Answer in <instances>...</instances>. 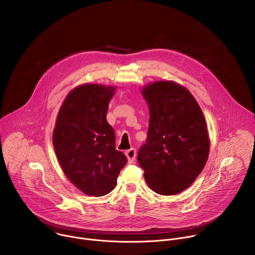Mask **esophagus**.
I'll list each match as a JSON object with an SVG mask.
<instances>
[{
  "mask_svg": "<svg viewBox=\"0 0 255 255\" xmlns=\"http://www.w3.org/2000/svg\"><path fill=\"white\" fill-rule=\"evenodd\" d=\"M125 154L128 158L129 163H132L135 160V157H136V150L134 148H130L125 152Z\"/></svg>",
  "mask_w": 255,
  "mask_h": 255,
  "instance_id": "obj_1",
  "label": "esophagus"
}]
</instances>
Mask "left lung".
Here are the masks:
<instances>
[{
    "instance_id": "8db88e82",
    "label": "left lung",
    "mask_w": 255,
    "mask_h": 255,
    "mask_svg": "<svg viewBox=\"0 0 255 255\" xmlns=\"http://www.w3.org/2000/svg\"><path fill=\"white\" fill-rule=\"evenodd\" d=\"M149 107L146 143L137 160L148 187L162 196L189 188L203 170L210 140L193 95L174 82H155L142 91Z\"/></svg>"
}]
</instances>
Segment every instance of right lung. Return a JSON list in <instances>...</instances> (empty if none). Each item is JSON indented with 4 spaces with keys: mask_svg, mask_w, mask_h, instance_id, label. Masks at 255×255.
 Masks as SVG:
<instances>
[{
    "mask_svg": "<svg viewBox=\"0 0 255 255\" xmlns=\"http://www.w3.org/2000/svg\"><path fill=\"white\" fill-rule=\"evenodd\" d=\"M115 90L80 86L67 95L56 119L52 142L57 159L66 177L88 196L113 191L127 163L115 147V132L106 119Z\"/></svg>",
    "mask_w": 255,
    "mask_h": 255,
    "instance_id": "right-lung-1",
    "label": "right lung"
}]
</instances>
